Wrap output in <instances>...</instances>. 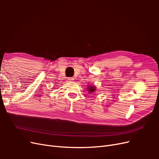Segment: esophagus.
I'll return each instance as SVG.
<instances>
[{"label":"esophagus","instance_id":"1","mask_svg":"<svg viewBox=\"0 0 159 159\" xmlns=\"http://www.w3.org/2000/svg\"><path fill=\"white\" fill-rule=\"evenodd\" d=\"M68 81H69V82H73V81H74V78H68Z\"/></svg>","mask_w":159,"mask_h":159}]
</instances>
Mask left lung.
Wrapping results in <instances>:
<instances>
[{
  "mask_svg": "<svg viewBox=\"0 0 159 159\" xmlns=\"http://www.w3.org/2000/svg\"><path fill=\"white\" fill-rule=\"evenodd\" d=\"M88 91H89V92L93 93V92H94L95 90V88L93 87V86H90L89 85V88H88Z\"/></svg>",
  "mask_w": 159,
  "mask_h": 159,
  "instance_id": "left-lung-1",
  "label": "left lung"
}]
</instances>
